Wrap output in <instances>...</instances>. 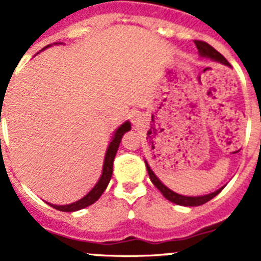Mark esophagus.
Listing matches in <instances>:
<instances>
[{
    "mask_svg": "<svg viewBox=\"0 0 261 261\" xmlns=\"http://www.w3.org/2000/svg\"><path fill=\"white\" fill-rule=\"evenodd\" d=\"M133 121H135V123H136V121H138V119H137V116H133Z\"/></svg>",
    "mask_w": 261,
    "mask_h": 261,
    "instance_id": "34e87169",
    "label": "esophagus"
}]
</instances>
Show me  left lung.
I'll return each instance as SVG.
<instances>
[{"label":"left lung","mask_w":261,"mask_h":261,"mask_svg":"<svg viewBox=\"0 0 261 261\" xmlns=\"http://www.w3.org/2000/svg\"><path fill=\"white\" fill-rule=\"evenodd\" d=\"M195 44L196 47H197V49H199V53L202 57H209V59L214 60V61H220L221 64L230 65L229 61H227V60H226L225 57L218 52V50H216L212 45H209L208 43H205V41H201V40H195ZM145 165H146L147 172H149V177H150L151 183H153L154 186H155L161 192H162V195L165 196L166 199L170 200L171 202H175V204L177 205H183V206H199V205H202L205 204V202L211 201L213 197H216V196L223 190V187H222V188H220V190H217L216 192L209 193V195H205V196H197V197H188V196L177 195V193L172 192L171 190H168L166 186H163L162 181L159 180L158 177L155 176V174L153 172L150 166L147 165L146 161H145Z\"/></svg>","instance_id":"8db88e82"}]
</instances>
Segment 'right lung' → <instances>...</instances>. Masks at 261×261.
Returning <instances> with one entry per match:
<instances>
[{
	"label": "right lung",
	"instance_id": "right-lung-1",
	"mask_svg": "<svg viewBox=\"0 0 261 261\" xmlns=\"http://www.w3.org/2000/svg\"><path fill=\"white\" fill-rule=\"evenodd\" d=\"M47 48V47H45ZM44 49V48H43ZM129 129H130V124L126 121L124 123L123 125L117 128L116 133L114 136V140L111 141L110 146L107 149V153H106V158H105V165H103V172H102V176L99 179V181L96 183V186L94 187L93 190L90 191L86 196H85L84 199L78 200V201L73 202V204H69V205H53L49 204L52 208L57 209V211H61V212H75V211H80V209H84L89 205L94 204L96 200L102 196V193L105 192L106 188H107L108 183L111 180V176H112V170H114V159L115 155L117 153V149H119V145L120 141H121V137L124 136V133L128 132Z\"/></svg>",
	"mask_w": 261,
	"mask_h": 261
}]
</instances>
